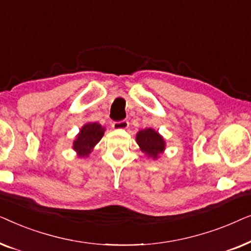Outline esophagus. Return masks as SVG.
I'll list each match as a JSON object with an SVG mask.
<instances>
[{
	"label": "esophagus",
	"mask_w": 251,
	"mask_h": 251,
	"mask_svg": "<svg viewBox=\"0 0 251 251\" xmlns=\"http://www.w3.org/2000/svg\"><path fill=\"white\" fill-rule=\"evenodd\" d=\"M112 126L116 130L119 129H126L129 126V121L128 120H122V121H115L112 123Z\"/></svg>",
	"instance_id": "obj_1"
}]
</instances>
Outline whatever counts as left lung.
Returning a JSON list of instances; mask_svg holds the SVG:
<instances>
[{
	"label": "left lung",
	"instance_id": "1",
	"mask_svg": "<svg viewBox=\"0 0 251 251\" xmlns=\"http://www.w3.org/2000/svg\"><path fill=\"white\" fill-rule=\"evenodd\" d=\"M137 144L140 146V149L146 155H149L153 159H156L160 153L163 152L164 150V140L155 130L153 129H145L140 130L137 133L136 137Z\"/></svg>",
	"mask_w": 251,
	"mask_h": 251
}]
</instances>
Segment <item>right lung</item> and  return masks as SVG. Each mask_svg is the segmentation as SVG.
Listing matches in <instances>:
<instances>
[{"instance_id": "right-lung-1", "label": "right lung", "mask_w": 251, "mask_h": 251, "mask_svg": "<svg viewBox=\"0 0 251 251\" xmlns=\"http://www.w3.org/2000/svg\"><path fill=\"white\" fill-rule=\"evenodd\" d=\"M105 129L98 123H88L81 129L74 142L73 149L80 156H88L91 153L96 144L104 136Z\"/></svg>"}]
</instances>
